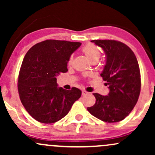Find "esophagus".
Instances as JSON below:
<instances>
[{
	"label": "esophagus",
	"mask_w": 155,
	"mask_h": 155,
	"mask_svg": "<svg viewBox=\"0 0 155 155\" xmlns=\"http://www.w3.org/2000/svg\"><path fill=\"white\" fill-rule=\"evenodd\" d=\"M89 93L88 92H87V91H84H84H82V95H87V94Z\"/></svg>",
	"instance_id": "34e87169"
}]
</instances>
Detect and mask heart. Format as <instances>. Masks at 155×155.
I'll return each mask as SVG.
<instances>
[{
    "mask_svg": "<svg viewBox=\"0 0 155 155\" xmlns=\"http://www.w3.org/2000/svg\"><path fill=\"white\" fill-rule=\"evenodd\" d=\"M81 51H82V52L84 54L85 56L93 63L98 61V60L100 59L101 56L100 49L96 47L95 45L92 44H87L86 46H84V47L82 48ZM72 57H70L68 60V64H71L72 63Z\"/></svg>",
    "mask_w": 155,
    "mask_h": 155,
    "instance_id": "1",
    "label": "heart"
}]
</instances>
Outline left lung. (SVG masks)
I'll return each instance as SVG.
<instances>
[{
  "label": "left lung",
  "mask_w": 155,
  "mask_h": 155,
  "mask_svg": "<svg viewBox=\"0 0 155 155\" xmlns=\"http://www.w3.org/2000/svg\"><path fill=\"white\" fill-rule=\"evenodd\" d=\"M106 54V65L101 76L108 85V95L94 93L95 104L88 111L106 122L124 120L136 106L140 91L138 60L126 44L114 40H92Z\"/></svg>",
  "instance_id": "8db88e82"
}]
</instances>
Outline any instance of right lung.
Masks as SVG:
<instances>
[{"label": "right lung", "mask_w": 155, "mask_h": 155, "mask_svg": "<svg viewBox=\"0 0 155 155\" xmlns=\"http://www.w3.org/2000/svg\"><path fill=\"white\" fill-rule=\"evenodd\" d=\"M79 42L46 40L36 44L26 53L18 79L21 102L38 122L50 124L66 116L81 91L59 87L56 77L68 71L67 63Z\"/></svg>", "instance_id": "1"}]
</instances>
